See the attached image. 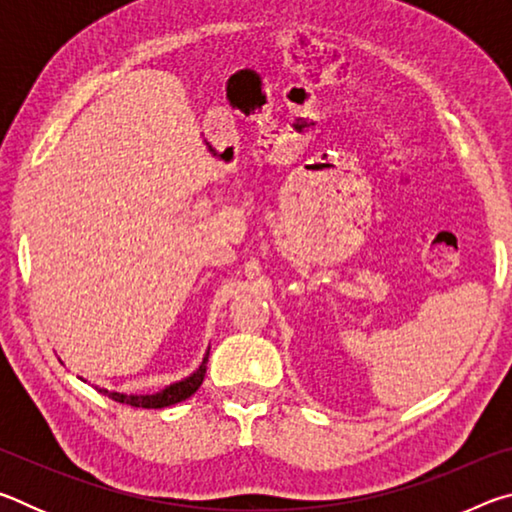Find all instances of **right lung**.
<instances>
[{"label": "right lung", "mask_w": 512, "mask_h": 512, "mask_svg": "<svg viewBox=\"0 0 512 512\" xmlns=\"http://www.w3.org/2000/svg\"><path fill=\"white\" fill-rule=\"evenodd\" d=\"M207 357H210V348L205 350L203 361L198 363V368L192 372V375L173 381V384L164 386L158 393H119V391H108V388H101V386H94V388H97L99 393L108 395L110 400L121 402V404L142 406V409H164V406H171V404L187 400V397H192L198 388H201L203 379H205V370H207Z\"/></svg>", "instance_id": "obj_1"}]
</instances>
